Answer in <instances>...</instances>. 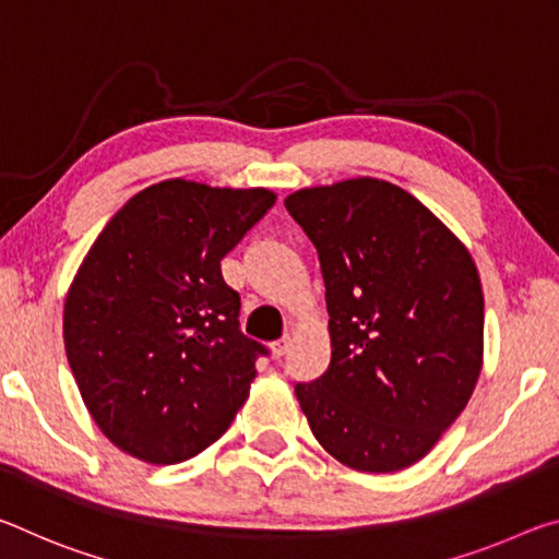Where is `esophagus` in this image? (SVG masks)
I'll return each instance as SVG.
<instances>
[{"label":"esophagus","mask_w":559,"mask_h":559,"mask_svg":"<svg viewBox=\"0 0 559 559\" xmlns=\"http://www.w3.org/2000/svg\"><path fill=\"white\" fill-rule=\"evenodd\" d=\"M287 349H289V336H285V340L270 344V352H272V356H277V359H280V356H285Z\"/></svg>","instance_id":"obj_1"}]
</instances>
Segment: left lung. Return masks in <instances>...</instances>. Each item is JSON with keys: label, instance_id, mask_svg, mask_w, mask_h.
Here are the masks:
<instances>
[{"label": "left lung", "instance_id": "1", "mask_svg": "<svg viewBox=\"0 0 559 559\" xmlns=\"http://www.w3.org/2000/svg\"><path fill=\"white\" fill-rule=\"evenodd\" d=\"M289 215L317 247L332 361L295 393L329 455L361 473L418 463L483 369L480 274L468 247L379 178L301 188Z\"/></svg>", "mask_w": 559, "mask_h": 559}]
</instances>
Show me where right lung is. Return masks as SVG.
Masks as SVG:
<instances>
[{"label": "right lung", "instance_id": "right-lung-1", "mask_svg": "<svg viewBox=\"0 0 559 559\" xmlns=\"http://www.w3.org/2000/svg\"><path fill=\"white\" fill-rule=\"evenodd\" d=\"M267 188L170 178L108 219L63 301L73 379L108 441L173 465L233 424L267 354L240 332L219 260L267 215Z\"/></svg>", "mask_w": 559, "mask_h": 559}]
</instances>
